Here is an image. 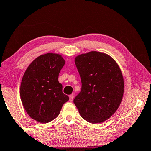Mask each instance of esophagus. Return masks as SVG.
I'll list each match as a JSON object with an SVG mask.
<instances>
[{
    "label": "esophagus",
    "instance_id": "esophagus-1",
    "mask_svg": "<svg viewBox=\"0 0 151 151\" xmlns=\"http://www.w3.org/2000/svg\"><path fill=\"white\" fill-rule=\"evenodd\" d=\"M69 101L70 102H72L73 101V94H70V95H69Z\"/></svg>",
    "mask_w": 151,
    "mask_h": 151
}]
</instances>
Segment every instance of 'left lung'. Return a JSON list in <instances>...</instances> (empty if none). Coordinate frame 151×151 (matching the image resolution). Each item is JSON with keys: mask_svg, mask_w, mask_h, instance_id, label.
<instances>
[{"mask_svg": "<svg viewBox=\"0 0 151 151\" xmlns=\"http://www.w3.org/2000/svg\"><path fill=\"white\" fill-rule=\"evenodd\" d=\"M82 83L74 103L81 116L91 123L106 121L116 111L124 93L121 68L111 56L97 51L81 54L75 59Z\"/></svg>", "mask_w": 151, "mask_h": 151, "instance_id": "1", "label": "left lung"}]
</instances>
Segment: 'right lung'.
<instances>
[{"instance_id": "obj_1", "label": "right lung", "mask_w": 151, "mask_h": 151, "mask_svg": "<svg viewBox=\"0 0 151 151\" xmlns=\"http://www.w3.org/2000/svg\"><path fill=\"white\" fill-rule=\"evenodd\" d=\"M65 64L62 55L47 53L36 58L22 76L20 88L22 104L30 118L47 123L57 118L68 101L63 93L58 74Z\"/></svg>"}]
</instances>
